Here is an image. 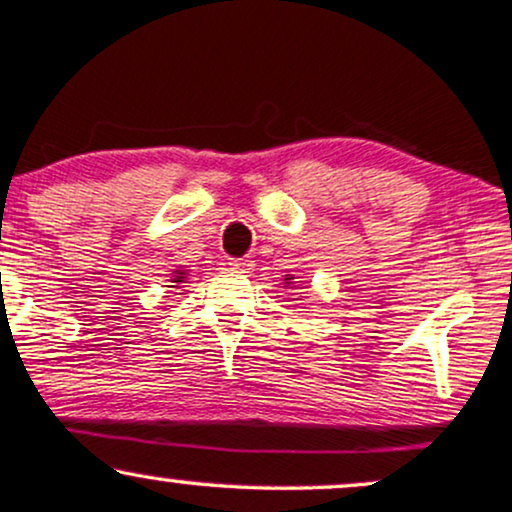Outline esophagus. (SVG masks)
<instances>
[{"label":"esophagus","instance_id":"obj_1","mask_svg":"<svg viewBox=\"0 0 512 512\" xmlns=\"http://www.w3.org/2000/svg\"><path fill=\"white\" fill-rule=\"evenodd\" d=\"M228 267H231L233 272L248 274L252 269V260H231V262H228Z\"/></svg>","mask_w":512,"mask_h":512}]
</instances>
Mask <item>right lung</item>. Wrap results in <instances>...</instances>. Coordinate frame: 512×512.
<instances>
[{"label": "right lung", "instance_id": "right-lung-1", "mask_svg": "<svg viewBox=\"0 0 512 512\" xmlns=\"http://www.w3.org/2000/svg\"><path fill=\"white\" fill-rule=\"evenodd\" d=\"M178 279H182V276H178Z\"/></svg>", "mask_w": 512, "mask_h": 512}]
</instances>
